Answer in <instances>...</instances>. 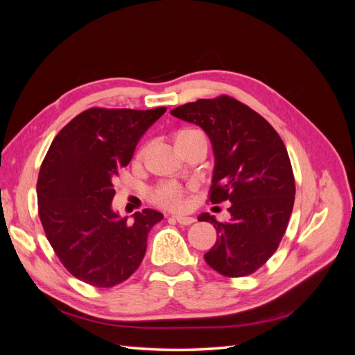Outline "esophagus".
Returning <instances> with one entry per match:
<instances>
[{"mask_svg":"<svg viewBox=\"0 0 355 355\" xmlns=\"http://www.w3.org/2000/svg\"><path fill=\"white\" fill-rule=\"evenodd\" d=\"M175 219L180 225H191V223L196 222V219L191 218V216H175Z\"/></svg>","mask_w":355,"mask_h":355,"instance_id":"34e87169","label":"esophagus"}]
</instances>
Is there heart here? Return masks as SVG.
I'll return each mask as SVG.
<instances>
[{"label":"heart","instance_id":"heart-1","mask_svg":"<svg viewBox=\"0 0 355 355\" xmlns=\"http://www.w3.org/2000/svg\"><path fill=\"white\" fill-rule=\"evenodd\" d=\"M151 198L158 206L170 210H182L187 207L185 191L176 182H166L158 185L151 194Z\"/></svg>","mask_w":355,"mask_h":355}]
</instances>
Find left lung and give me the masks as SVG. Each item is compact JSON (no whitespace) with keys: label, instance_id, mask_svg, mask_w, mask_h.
<instances>
[{"label":"left lung","instance_id":"obj_1","mask_svg":"<svg viewBox=\"0 0 355 355\" xmlns=\"http://www.w3.org/2000/svg\"><path fill=\"white\" fill-rule=\"evenodd\" d=\"M209 136L214 168L210 201H230V222L209 213L218 239L204 259L225 277H244L277 250L295 202V178L282 137L249 106L230 96L198 99L170 112Z\"/></svg>","mask_w":355,"mask_h":355}]
</instances>
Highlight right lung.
Returning a JSON list of instances; mask_svg holds the SVG:
<instances>
[{"instance_id":"right-lung-1","label":"right lung","mask_w":355,"mask_h":355,"mask_svg":"<svg viewBox=\"0 0 355 355\" xmlns=\"http://www.w3.org/2000/svg\"><path fill=\"white\" fill-rule=\"evenodd\" d=\"M166 112L92 108L51 142L37 182L38 213L63 266L94 287L127 280L141 265L151 228L164 216L145 209L133 222L112 209V182L145 132Z\"/></svg>"}]
</instances>
